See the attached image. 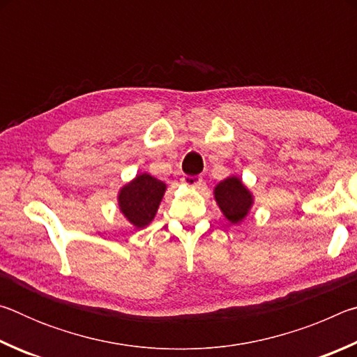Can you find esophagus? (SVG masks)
Listing matches in <instances>:
<instances>
[{
    "instance_id": "1",
    "label": "esophagus",
    "mask_w": 357,
    "mask_h": 357,
    "mask_svg": "<svg viewBox=\"0 0 357 357\" xmlns=\"http://www.w3.org/2000/svg\"><path fill=\"white\" fill-rule=\"evenodd\" d=\"M181 181H183V184L193 187V189H203L204 185V181L200 176H184Z\"/></svg>"
}]
</instances>
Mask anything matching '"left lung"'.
Instances as JSON below:
<instances>
[{
    "label": "left lung",
    "mask_w": 357,
    "mask_h": 357,
    "mask_svg": "<svg viewBox=\"0 0 357 357\" xmlns=\"http://www.w3.org/2000/svg\"><path fill=\"white\" fill-rule=\"evenodd\" d=\"M214 198L222 214L231 223H241L250 213L253 204L252 192L238 176H229L214 187Z\"/></svg>",
    "instance_id": "1"
}]
</instances>
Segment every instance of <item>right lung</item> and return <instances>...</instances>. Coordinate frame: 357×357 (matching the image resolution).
<instances>
[{"label": "right lung", "mask_w": 357, "mask_h": 357, "mask_svg": "<svg viewBox=\"0 0 357 357\" xmlns=\"http://www.w3.org/2000/svg\"><path fill=\"white\" fill-rule=\"evenodd\" d=\"M165 190L164 181L151 176L149 173L137 174L130 183L121 187L119 211L135 228H144L155 217Z\"/></svg>", "instance_id": "1"}]
</instances>
